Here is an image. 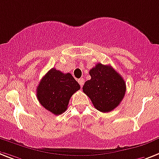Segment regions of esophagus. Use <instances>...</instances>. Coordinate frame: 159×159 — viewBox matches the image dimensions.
<instances>
[{
    "label": "esophagus",
    "instance_id": "esophagus-1",
    "mask_svg": "<svg viewBox=\"0 0 159 159\" xmlns=\"http://www.w3.org/2000/svg\"><path fill=\"white\" fill-rule=\"evenodd\" d=\"M77 82H78V83L80 84V86H83L84 82H85V80H84L83 78H80V79H78V81H77Z\"/></svg>",
    "mask_w": 159,
    "mask_h": 159
}]
</instances>
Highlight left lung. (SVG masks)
<instances>
[{"label":"left lung","mask_w":159,"mask_h":159,"mask_svg":"<svg viewBox=\"0 0 159 159\" xmlns=\"http://www.w3.org/2000/svg\"><path fill=\"white\" fill-rule=\"evenodd\" d=\"M91 78L84 84L83 92L93 105L102 113H108L119 105L126 93V82L109 65L97 64L89 72Z\"/></svg>","instance_id":"left-lung-1"}]
</instances>
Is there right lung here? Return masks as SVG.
Here are the masks:
<instances>
[{
    "label": "right lung",
    "instance_id": "obj_1",
    "mask_svg": "<svg viewBox=\"0 0 159 159\" xmlns=\"http://www.w3.org/2000/svg\"><path fill=\"white\" fill-rule=\"evenodd\" d=\"M80 89V85L71 75L52 68L42 77L37 88L40 104L55 115L65 112L71 96Z\"/></svg>",
    "mask_w": 159,
    "mask_h": 159
}]
</instances>
